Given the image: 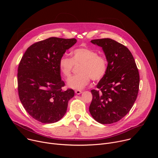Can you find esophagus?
Returning <instances> with one entry per match:
<instances>
[{
	"label": "esophagus",
	"mask_w": 158,
	"mask_h": 158,
	"mask_svg": "<svg viewBox=\"0 0 158 158\" xmlns=\"http://www.w3.org/2000/svg\"><path fill=\"white\" fill-rule=\"evenodd\" d=\"M82 91H81V90H76L75 91V93L76 94H81V93H82Z\"/></svg>",
	"instance_id": "esophagus-1"
}]
</instances>
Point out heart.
<instances>
[{"label": "heart", "mask_w": 158, "mask_h": 158, "mask_svg": "<svg viewBox=\"0 0 158 158\" xmlns=\"http://www.w3.org/2000/svg\"><path fill=\"white\" fill-rule=\"evenodd\" d=\"M79 74L67 80V85L74 89L84 88L90 81H99L105 76L107 62L106 58L98 55L97 51L87 48L76 49L73 52L72 58L62 56L59 61V69L62 76L69 78L75 66H79Z\"/></svg>", "instance_id": "b5f03b06"}]
</instances>
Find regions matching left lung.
I'll return each mask as SVG.
<instances>
[{
	"mask_svg": "<svg viewBox=\"0 0 158 158\" xmlns=\"http://www.w3.org/2000/svg\"><path fill=\"white\" fill-rule=\"evenodd\" d=\"M102 48L107 61L105 76L93 89L89 112L102 124L116 123L124 117L136 101L139 74L134 59L124 45L109 38L92 40Z\"/></svg>",
	"mask_w": 158,
	"mask_h": 158,
	"instance_id": "1",
	"label": "left lung"
}]
</instances>
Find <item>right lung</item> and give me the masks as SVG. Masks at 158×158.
Wrapping results in <instances>:
<instances>
[{"label":"right lung","mask_w":158,"mask_h":158,"mask_svg":"<svg viewBox=\"0 0 158 158\" xmlns=\"http://www.w3.org/2000/svg\"><path fill=\"white\" fill-rule=\"evenodd\" d=\"M77 42L76 39L50 37L31 46L18 67L19 99L28 114L37 121L50 124L65 114L73 89L62 91L59 61L67 50Z\"/></svg>","instance_id":"1"}]
</instances>
